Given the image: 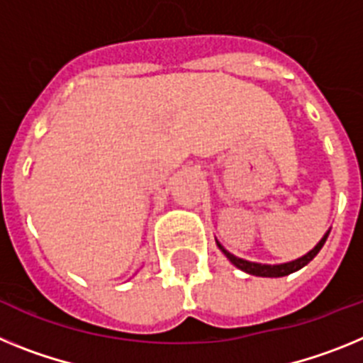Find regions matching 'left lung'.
Instances as JSON below:
<instances>
[{"label":"left lung","mask_w":363,"mask_h":363,"mask_svg":"<svg viewBox=\"0 0 363 363\" xmlns=\"http://www.w3.org/2000/svg\"><path fill=\"white\" fill-rule=\"evenodd\" d=\"M327 238H329V232H327V234L323 235V238H321V241L318 242L316 247H314L313 250L308 252V254H305L303 257H299V259L291 261V263H283V264H261V263H252V261H245V259H241V257H235L234 254H230V252L226 250V248L223 247V245H219V242H217V247H219L220 250L225 252V256L228 257V259L232 261V263H234L235 267H238V269L245 270V272L252 274V276H261V277H281V276H289V274L296 272V270H299V269H303L305 264L311 263V261H313L314 257H316L318 252L321 250V247L325 245Z\"/></svg>","instance_id":"left-lung-1"}]
</instances>
